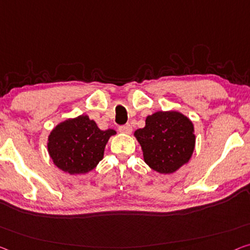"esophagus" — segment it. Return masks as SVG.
Masks as SVG:
<instances>
[{
  "label": "esophagus",
  "instance_id": "34e87169",
  "mask_svg": "<svg viewBox=\"0 0 250 250\" xmlns=\"http://www.w3.org/2000/svg\"><path fill=\"white\" fill-rule=\"evenodd\" d=\"M119 131L122 132V133H126V135H129V133L132 132V126L128 125H121L119 126Z\"/></svg>",
  "mask_w": 250,
  "mask_h": 250
}]
</instances>
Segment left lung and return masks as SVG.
<instances>
[{"mask_svg":"<svg viewBox=\"0 0 250 250\" xmlns=\"http://www.w3.org/2000/svg\"><path fill=\"white\" fill-rule=\"evenodd\" d=\"M150 168L162 174L176 172L191 158L195 146L193 124L175 111H158L146 119V125L135 132Z\"/></svg>","mask_w":250,"mask_h":250,"instance_id":"1","label":"left lung"}]
</instances>
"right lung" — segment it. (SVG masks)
<instances>
[{
	"label": "right lung",
	"mask_w": 250,
	"mask_h": 250,
	"mask_svg": "<svg viewBox=\"0 0 250 250\" xmlns=\"http://www.w3.org/2000/svg\"><path fill=\"white\" fill-rule=\"evenodd\" d=\"M113 129L101 130L87 115L59 124L48 138V151L58 168L69 174H85L102 161Z\"/></svg>",
	"instance_id": "1"
}]
</instances>
